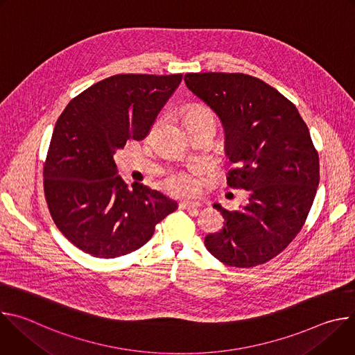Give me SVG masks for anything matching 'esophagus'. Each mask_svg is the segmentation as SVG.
Here are the masks:
<instances>
[{"instance_id":"34e87169","label":"esophagus","mask_w":355,"mask_h":355,"mask_svg":"<svg viewBox=\"0 0 355 355\" xmlns=\"http://www.w3.org/2000/svg\"><path fill=\"white\" fill-rule=\"evenodd\" d=\"M181 209H187V211H196L198 208H200L199 202H192V200H182L180 204Z\"/></svg>"}]
</instances>
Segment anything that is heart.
Segmentation results:
<instances>
[{
  "mask_svg": "<svg viewBox=\"0 0 355 355\" xmlns=\"http://www.w3.org/2000/svg\"><path fill=\"white\" fill-rule=\"evenodd\" d=\"M214 118L212 112L204 107H192L185 116V123L187 126L192 122H198L202 119H208ZM199 174H200V167H195L188 171H180L168 177L166 181V188L170 193L173 195H191L196 192L198 185H199Z\"/></svg>",
  "mask_w": 355,
  "mask_h": 355,
  "instance_id": "heart-1",
  "label": "heart"
}]
</instances>
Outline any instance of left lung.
I'll return each mask as SVG.
<instances>
[{
	"instance_id": "left-lung-1",
	"label": "left lung",
	"mask_w": 355,
	"mask_h": 355,
	"mask_svg": "<svg viewBox=\"0 0 355 355\" xmlns=\"http://www.w3.org/2000/svg\"><path fill=\"white\" fill-rule=\"evenodd\" d=\"M184 81L222 122L225 153L236 164L227 184L250 191L240 211L214 204L225 223L205 245L230 267L264 264L295 239L312 208L319 156L309 129L291 101L260 78L189 73Z\"/></svg>"
}]
</instances>
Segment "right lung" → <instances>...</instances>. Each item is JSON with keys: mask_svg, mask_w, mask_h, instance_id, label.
Wrapping results in <instances>:
<instances>
[{"mask_svg": "<svg viewBox=\"0 0 355 355\" xmlns=\"http://www.w3.org/2000/svg\"><path fill=\"white\" fill-rule=\"evenodd\" d=\"M182 74H116L73 98L59 116L43 168L44 196L59 230L99 259L140 248L177 202L118 175L114 153L147 136Z\"/></svg>", "mask_w": 355, "mask_h": 355, "instance_id": "obj_1", "label": "right lung"}]
</instances>
